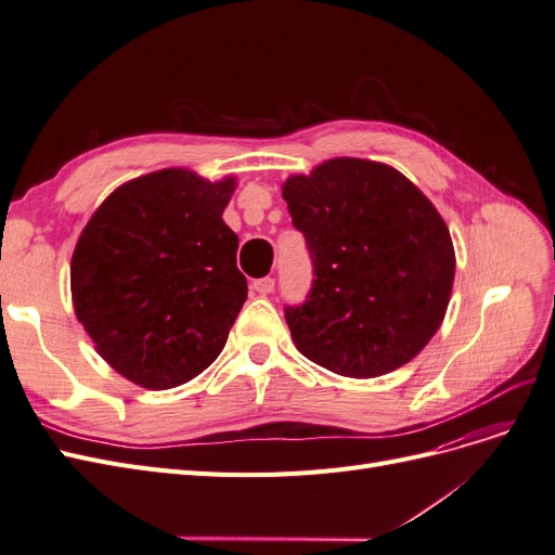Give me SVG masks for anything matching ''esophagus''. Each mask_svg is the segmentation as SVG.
<instances>
[{
    "label": "esophagus",
    "instance_id": "34e87169",
    "mask_svg": "<svg viewBox=\"0 0 555 555\" xmlns=\"http://www.w3.org/2000/svg\"><path fill=\"white\" fill-rule=\"evenodd\" d=\"M251 289H255L259 296H268L275 289V280L273 278H259L251 282Z\"/></svg>",
    "mask_w": 555,
    "mask_h": 555
}]
</instances>
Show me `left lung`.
<instances>
[{
  "label": "left lung",
  "mask_w": 555,
  "mask_h": 555,
  "mask_svg": "<svg viewBox=\"0 0 555 555\" xmlns=\"http://www.w3.org/2000/svg\"><path fill=\"white\" fill-rule=\"evenodd\" d=\"M306 236L312 289L284 308L298 351L345 377L412 361L440 328L456 273L449 229L391 166L338 157L282 184Z\"/></svg>",
  "instance_id": "left-lung-1"
}]
</instances>
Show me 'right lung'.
<instances>
[{
  "mask_svg": "<svg viewBox=\"0 0 555 555\" xmlns=\"http://www.w3.org/2000/svg\"><path fill=\"white\" fill-rule=\"evenodd\" d=\"M236 178L164 169L120 184L72 257L78 322L113 371L173 389L220 357L247 298L222 212Z\"/></svg>",
  "mask_w": 555,
  "mask_h": 555,
  "instance_id": "right-lung-1",
  "label": "right lung"
}]
</instances>
